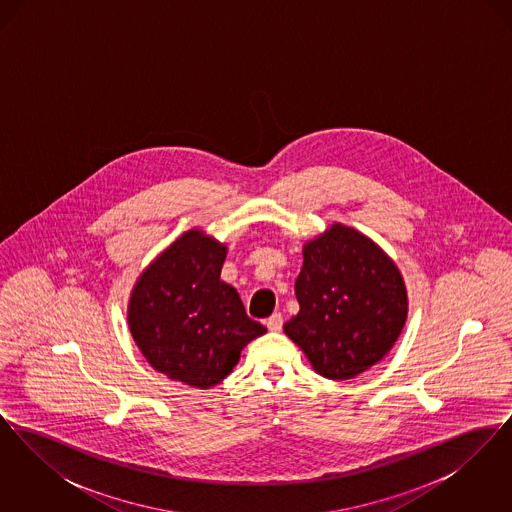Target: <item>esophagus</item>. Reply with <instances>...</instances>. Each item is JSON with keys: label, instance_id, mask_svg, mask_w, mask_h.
Returning <instances> with one entry per match:
<instances>
[{"label": "esophagus", "instance_id": "esophagus-1", "mask_svg": "<svg viewBox=\"0 0 512 512\" xmlns=\"http://www.w3.org/2000/svg\"><path fill=\"white\" fill-rule=\"evenodd\" d=\"M282 324H284L282 313H274V315H270V317L267 318V328L268 330H272V332H280V330H282Z\"/></svg>", "mask_w": 512, "mask_h": 512}]
</instances>
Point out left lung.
I'll return each instance as SVG.
<instances>
[{"label":"left lung","mask_w":512,"mask_h":512,"mask_svg":"<svg viewBox=\"0 0 512 512\" xmlns=\"http://www.w3.org/2000/svg\"><path fill=\"white\" fill-rule=\"evenodd\" d=\"M295 297L299 313L284 332L330 380H349L376 365L407 318V290L393 261L343 224L303 247Z\"/></svg>","instance_id":"1"}]
</instances>
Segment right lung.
I'll use <instances>...</instances> for the list:
<instances>
[{"instance_id": "obj_1", "label": "right lung", "mask_w": 512, "mask_h": 512, "mask_svg": "<svg viewBox=\"0 0 512 512\" xmlns=\"http://www.w3.org/2000/svg\"><path fill=\"white\" fill-rule=\"evenodd\" d=\"M224 257L226 245L186 232L146 268L128 307L132 338L147 363L203 390L222 382L245 345L267 332L220 280Z\"/></svg>"}]
</instances>
